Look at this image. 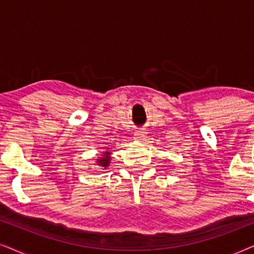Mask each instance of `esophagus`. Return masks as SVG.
Wrapping results in <instances>:
<instances>
[{"label": "esophagus", "mask_w": 254, "mask_h": 254, "mask_svg": "<svg viewBox=\"0 0 254 254\" xmlns=\"http://www.w3.org/2000/svg\"><path fill=\"white\" fill-rule=\"evenodd\" d=\"M145 137H147V135H145V131L143 130H137L136 133H135V140L143 141Z\"/></svg>", "instance_id": "esophagus-1"}]
</instances>
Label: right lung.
<instances>
[{"mask_svg":"<svg viewBox=\"0 0 254 254\" xmlns=\"http://www.w3.org/2000/svg\"><path fill=\"white\" fill-rule=\"evenodd\" d=\"M109 150H110V148H106V151H103L102 155H99V157L96 159L97 165L102 166L104 170H106L107 166H109L111 163V155L112 154H111V151H109Z\"/></svg>","mask_w":254,"mask_h":254,"instance_id":"right-lung-1","label":"right lung"}]
</instances>
